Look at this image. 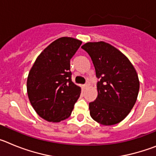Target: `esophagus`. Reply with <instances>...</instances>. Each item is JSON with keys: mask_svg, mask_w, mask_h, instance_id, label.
<instances>
[{"mask_svg": "<svg viewBox=\"0 0 156 156\" xmlns=\"http://www.w3.org/2000/svg\"><path fill=\"white\" fill-rule=\"evenodd\" d=\"M89 86H90V83H87L86 84H85L84 86H83V87H84V88H87Z\"/></svg>", "mask_w": 156, "mask_h": 156, "instance_id": "obj_1", "label": "esophagus"}]
</instances>
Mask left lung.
<instances>
[{
    "instance_id": "1",
    "label": "left lung",
    "mask_w": 156,
    "mask_h": 156,
    "mask_svg": "<svg viewBox=\"0 0 156 156\" xmlns=\"http://www.w3.org/2000/svg\"><path fill=\"white\" fill-rule=\"evenodd\" d=\"M91 58L98 82V97L89 103L90 115L98 123L110 126L127 116L137 98L138 76L132 63L117 48L104 41L83 45Z\"/></svg>"
}]
</instances>
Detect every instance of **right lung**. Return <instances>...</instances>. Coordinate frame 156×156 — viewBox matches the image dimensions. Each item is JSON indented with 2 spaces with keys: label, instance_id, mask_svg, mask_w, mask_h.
Wrapping results in <instances>:
<instances>
[{
  "label": "right lung",
  "instance_id": "add662e5",
  "mask_svg": "<svg viewBox=\"0 0 156 156\" xmlns=\"http://www.w3.org/2000/svg\"><path fill=\"white\" fill-rule=\"evenodd\" d=\"M82 41L61 37L48 45L37 58L27 78V94L38 115L58 122L70 116L81 93L71 80L70 59Z\"/></svg>",
  "mask_w": 156,
  "mask_h": 156
}]
</instances>
